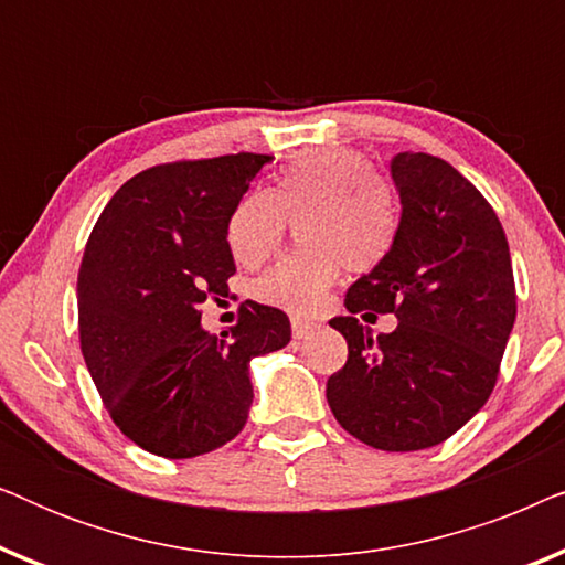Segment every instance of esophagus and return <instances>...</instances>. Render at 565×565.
I'll use <instances>...</instances> for the list:
<instances>
[{
	"instance_id": "obj_1",
	"label": "esophagus",
	"mask_w": 565,
	"mask_h": 565,
	"mask_svg": "<svg viewBox=\"0 0 565 565\" xmlns=\"http://www.w3.org/2000/svg\"><path fill=\"white\" fill-rule=\"evenodd\" d=\"M316 329L313 321H303V319H292V339H306L311 331Z\"/></svg>"
}]
</instances>
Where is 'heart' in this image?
<instances>
[{"instance_id":"obj_1","label":"heart","mask_w":565,"mask_h":565,"mask_svg":"<svg viewBox=\"0 0 565 565\" xmlns=\"http://www.w3.org/2000/svg\"><path fill=\"white\" fill-rule=\"evenodd\" d=\"M285 221H298L303 249L277 262L252 285L254 300L311 316L337 282L342 265L370 273L398 236V203L391 184L360 151L323 146L298 153L273 188L249 190L226 218V244L242 267H259L280 249Z\"/></svg>"}]
</instances>
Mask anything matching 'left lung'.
<instances>
[{"mask_svg":"<svg viewBox=\"0 0 565 565\" xmlns=\"http://www.w3.org/2000/svg\"><path fill=\"white\" fill-rule=\"evenodd\" d=\"M401 198L393 249L347 290L344 367L327 381L337 422L375 450L412 452L452 437L497 385L516 319L504 228L481 192L445 159L396 153ZM362 310L396 312L375 338ZM367 316V313H365Z\"/></svg>","mask_w":565,"mask_h":565,"instance_id":"1","label":"left lung"}]
</instances>
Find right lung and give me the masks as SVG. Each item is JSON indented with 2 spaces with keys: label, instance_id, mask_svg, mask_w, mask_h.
<instances>
[{
  "label": "right lung",
  "instance_id": "add662e5",
  "mask_svg": "<svg viewBox=\"0 0 565 565\" xmlns=\"http://www.w3.org/2000/svg\"><path fill=\"white\" fill-rule=\"evenodd\" d=\"M265 153L172 161L130 177L92 228L76 277L79 342L113 422L146 452L195 458L244 429L249 362L290 342L280 308L254 300L211 334L200 306L236 273L226 218Z\"/></svg>",
  "mask_w": 565,
  "mask_h": 565
}]
</instances>
